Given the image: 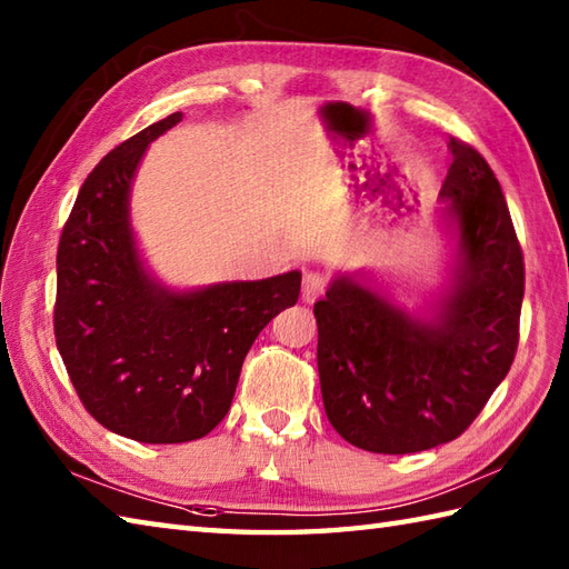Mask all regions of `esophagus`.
<instances>
[{
	"mask_svg": "<svg viewBox=\"0 0 569 569\" xmlns=\"http://www.w3.org/2000/svg\"><path fill=\"white\" fill-rule=\"evenodd\" d=\"M325 288H328V278L318 271H308L303 276V288H300V296H303L306 303H312V300H318L325 293Z\"/></svg>",
	"mask_w": 569,
	"mask_h": 569,
	"instance_id": "obj_1",
	"label": "esophagus"
}]
</instances>
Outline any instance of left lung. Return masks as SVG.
<instances>
[{
    "mask_svg": "<svg viewBox=\"0 0 569 569\" xmlns=\"http://www.w3.org/2000/svg\"><path fill=\"white\" fill-rule=\"evenodd\" d=\"M440 220L455 234L445 291L422 312L365 271L316 303L328 420L367 452L408 455L459 438L509 373L523 303V251L485 156L450 139Z\"/></svg>",
    "mask_w": 569,
    "mask_h": 569,
    "instance_id": "8db88e82",
    "label": "left lung"
}]
</instances>
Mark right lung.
I'll return each mask as SVG.
<instances>
[{
  "label": "right lung",
  "instance_id": "1",
  "mask_svg": "<svg viewBox=\"0 0 569 569\" xmlns=\"http://www.w3.org/2000/svg\"><path fill=\"white\" fill-rule=\"evenodd\" d=\"M183 112L119 143L84 178L58 244L56 345L88 413L122 438H204L259 332L296 306L300 271L176 291L143 263L129 200L149 143Z\"/></svg>",
  "mask_w": 569,
  "mask_h": 569
}]
</instances>
